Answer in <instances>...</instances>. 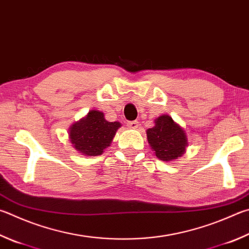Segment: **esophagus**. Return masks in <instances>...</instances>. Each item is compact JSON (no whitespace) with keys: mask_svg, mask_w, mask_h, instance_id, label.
Here are the masks:
<instances>
[{"mask_svg":"<svg viewBox=\"0 0 249 249\" xmlns=\"http://www.w3.org/2000/svg\"><path fill=\"white\" fill-rule=\"evenodd\" d=\"M138 121H130L127 123V126L129 128H133V129H136L138 128Z\"/></svg>","mask_w":249,"mask_h":249,"instance_id":"34e87169","label":"esophagus"}]
</instances>
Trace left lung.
<instances>
[{
    "label": "left lung",
    "instance_id": "obj_1",
    "mask_svg": "<svg viewBox=\"0 0 249 249\" xmlns=\"http://www.w3.org/2000/svg\"><path fill=\"white\" fill-rule=\"evenodd\" d=\"M149 146L161 161L179 159L188 147L186 132L168 114L155 120V126L146 130Z\"/></svg>",
    "mask_w": 249,
    "mask_h": 249
}]
</instances>
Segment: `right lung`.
Returning <instances> with one entry per match:
<instances>
[{
  "label": "right lung",
  "mask_w": 249,
  "mask_h": 249,
  "mask_svg": "<svg viewBox=\"0 0 249 249\" xmlns=\"http://www.w3.org/2000/svg\"><path fill=\"white\" fill-rule=\"evenodd\" d=\"M121 126L120 122L107 121L103 112L91 110L70 126L69 138L73 148L81 155L100 156L110 147Z\"/></svg>",
  "instance_id": "add662e5"
}]
</instances>
